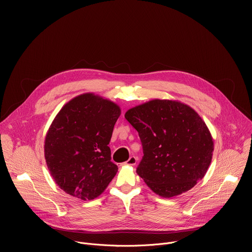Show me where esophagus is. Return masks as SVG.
<instances>
[{
  "mask_svg": "<svg viewBox=\"0 0 252 252\" xmlns=\"http://www.w3.org/2000/svg\"><path fill=\"white\" fill-rule=\"evenodd\" d=\"M136 161H137V159H136L135 157H129V158L125 162V164H126V165H134L136 163Z\"/></svg>",
  "mask_w": 252,
  "mask_h": 252,
  "instance_id": "obj_1",
  "label": "esophagus"
}]
</instances>
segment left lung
Segmentation results:
<instances>
[{
	"label": "left lung",
	"instance_id": "left-lung-1",
	"mask_svg": "<svg viewBox=\"0 0 252 252\" xmlns=\"http://www.w3.org/2000/svg\"><path fill=\"white\" fill-rule=\"evenodd\" d=\"M125 118L137 130L143 157L136 173L165 198L192 189L205 175L214 143L200 116L172 99H152L129 109Z\"/></svg>",
	"mask_w": 252,
	"mask_h": 252
}]
</instances>
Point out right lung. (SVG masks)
Instances as JSON below:
<instances>
[{
    "label": "right lung",
    "mask_w": 252,
    "mask_h": 252,
    "mask_svg": "<svg viewBox=\"0 0 252 252\" xmlns=\"http://www.w3.org/2000/svg\"><path fill=\"white\" fill-rule=\"evenodd\" d=\"M121 107L93 93L67 101L45 138V158L56 184L82 200L99 196L118 172L111 141Z\"/></svg>",
    "instance_id": "right-lung-1"
}]
</instances>
